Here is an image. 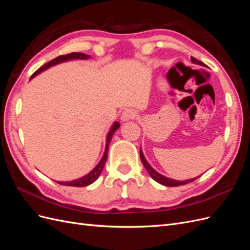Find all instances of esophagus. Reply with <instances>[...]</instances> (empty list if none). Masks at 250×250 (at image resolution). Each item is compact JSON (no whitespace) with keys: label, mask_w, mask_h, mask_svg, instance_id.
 <instances>
[{"label":"esophagus","mask_w":250,"mask_h":250,"mask_svg":"<svg viewBox=\"0 0 250 250\" xmlns=\"http://www.w3.org/2000/svg\"><path fill=\"white\" fill-rule=\"evenodd\" d=\"M137 117V112L132 109H125L123 110L122 115H121V121L122 122H127V121H129L131 119H134Z\"/></svg>","instance_id":"esophagus-1"}]
</instances>
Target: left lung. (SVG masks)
I'll return each instance as SVG.
<instances>
[{
  "label": "left lung",
  "mask_w": 250,
  "mask_h": 250,
  "mask_svg": "<svg viewBox=\"0 0 250 250\" xmlns=\"http://www.w3.org/2000/svg\"><path fill=\"white\" fill-rule=\"evenodd\" d=\"M191 60H192V63H195V64H199V65H202V66H206V64H204L203 62H199L198 59H196L194 57H191ZM167 77L169 79V73L167 75ZM140 156H141V161L144 165V167L146 168L147 172L149 173V175L151 176V178H152L153 180H155L156 183L161 184L165 187H179V186H184V185H187L188 183H192V181H194L195 179H197L198 177H195V178H191V179H187V180H176V179H172V178H169L167 176H164L162 175V174L158 173L157 171H155L152 167H151L150 164L147 162V160L145 158V156H144V153L142 151V148H140Z\"/></svg>",
  "instance_id": "left-lung-1"
}]
</instances>
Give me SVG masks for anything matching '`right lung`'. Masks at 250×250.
<instances>
[{
  "mask_svg": "<svg viewBox=\"0 0 250 250\" xmlns=\"http://www.w3.org/2000/svg\"><path fill=\"white\" fill-rule=\"evenodd\" d=\"M90 58L89 55L86 54H83V53H71V54H67V55H63V56H58L56 58H54L51 62H49L48 63L43 64L42 66H41L39 70H37L30 79H33L37 75H40L41 73H42L43 71H46L48 69H50L51 66H54L56 64L59 63H62V62H70V60H82V59H88ZM120 128V123L119 122H113L110 129L106 135V144H105V150H104V153L103 156L100 160V162L96 165V167L90 171L89 173H87L86 175L82 176L80 178L77 179H74L71 181H57L59 185H62V186H69V187H87L89 185H92L93 183L98 179V177L100 176V174L104 168L105 163L107 161V152H108V146H109V143L111 142V139L113 137V133H115L118 129Z\"/></svg>",
  "mask_w": 250,
  "mask_h": 250,
  "instance_id": "right-lung-1",
  "label": "right lung"
}]
</instances>
